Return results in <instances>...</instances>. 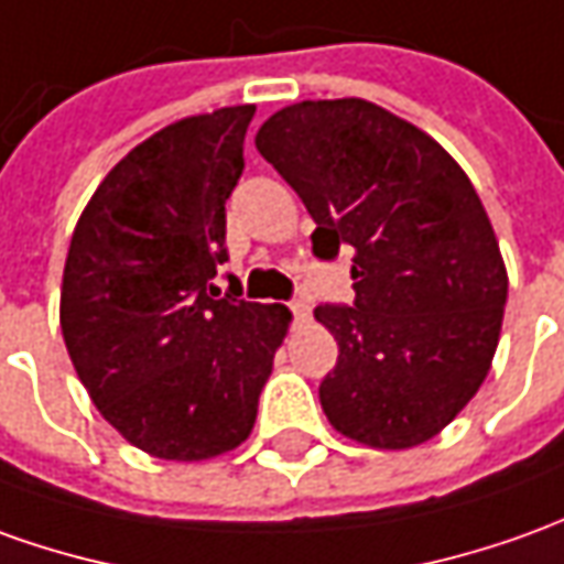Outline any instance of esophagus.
<instances>
[{
	"mask_svg": "<svg viewBox=\"0 0 564 564\" xmlns=\"http://www.w3.org/2000/svg\"><path fill=\"white\" fill-rule=\"evenodd\" d=\"M289 310L294 313V319H297V322L310 319V304H306V301H291Z\"/></svg>",
	"mask_w": 564,
	"mask_h": 564,
	"instance_id": "1",
	"label": "esophagus"
}]
</instances>
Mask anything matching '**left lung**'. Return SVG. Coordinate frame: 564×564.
Instances as JSON below:
<instances>
[{"mask_svg": "<svg viewBox=\"0 0 564 564\" xmlns=\"http://www.w3.org/2000/svg\"><path fill=\"white\" fill-rule=\"evenodd\" d=\"M254 143L316 220L313 254L352 248V306H316L337 340L325 417L380 452L442 433L482 387L507 304L500 245L464 169L362 97L291 104Z\"/></svg>", "mask_w": 564, "mask_h": 564, "instance_id": "8db88e82", "label": "left lung"}]
</instances>
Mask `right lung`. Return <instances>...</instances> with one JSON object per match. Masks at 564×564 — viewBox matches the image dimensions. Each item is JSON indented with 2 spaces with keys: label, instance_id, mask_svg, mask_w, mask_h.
<instances>
[{
  "label": "right lung",
  "instance_id": "add662e5",
  "mask_svg": "<svg viewBox=\"0 0 564 564\" xmlns=\"http://www.w3.org/2000/svg\"><path fill=\"white\" fill-rule=\"evenodd\" d=\"M251 104L165 126L100 181L73 230L61 332L104 421L162 460L239 448L289 334L282 304L217 297Z\"/></svg>",
  "mask_w": 564,
  "mask_h": 564
}]
</instances>
